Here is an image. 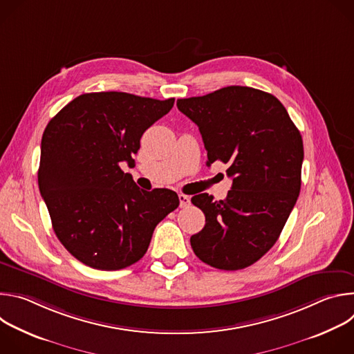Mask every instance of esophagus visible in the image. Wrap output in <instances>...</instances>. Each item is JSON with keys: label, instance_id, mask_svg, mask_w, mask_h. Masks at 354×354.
Wrapping results in <instances>:
<instances>
[{"label": "esophagus", "instance_id": "obj_1", "mask_svg": "<svg viewBox=\"0 0 354 354\" xmlns=\"http://www.w3.org/2000/svg\"><path fill=\"white\" fill-rule=\"evenodd\" d=\"M179 205H180V207H187L190 205V197L180 193L179 194Z\"/></svg>", "mask_w": 354, "mask_h": 354}]
</instances>
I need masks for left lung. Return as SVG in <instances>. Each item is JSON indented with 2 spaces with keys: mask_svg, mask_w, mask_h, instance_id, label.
Masks as SVG:
<instances>
[{
  "mask_svg": "<svg viewBox=\"0 0 354 354\" xmlns=\"http://www.w3.org/2000/svg\"><path fill=\"white\" fill-rule=\"evenodd\" d=\"M176 105L197 124L207 165L228 164L232 179L225 200L192 197L206 216L205 228L190 236L193 252L221 270L254 265L279 239L299 194L301 134L280 100L255 88L225 86Z\"/></svg>",
  "mask_w": 354,
  "mask_h": 354,
  "instance_id": "8db88e82",
  "label": "left lung"
}]
</instances>
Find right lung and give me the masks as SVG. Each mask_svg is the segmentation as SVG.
<instances>
[{"instance_id":"1","label":"right lung","mask_w":354,"mask_h":354,"mask_svg":"<svg viewBox=\"0 0 354 354\" xmlns=\"http://www.w3.org/2000/svg\"><path fill=\"white\" fill-rule=\"evenodd\" d=\"M174 102L115 91L84 93L46 126L39 190L57 238L84 265L119 270L136 263L157 224L179 206L175 192H145L120 168Z\"/></svg>"}]
</instances>
